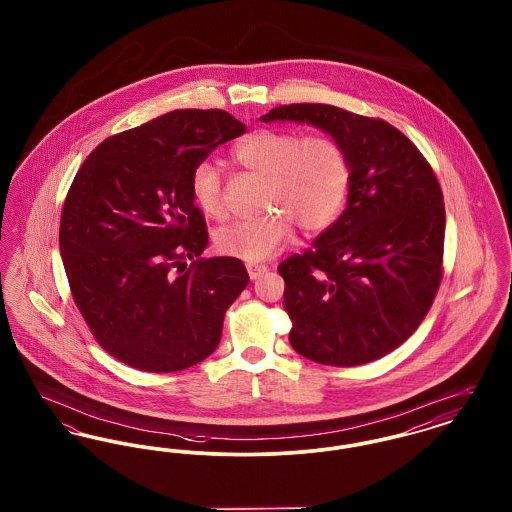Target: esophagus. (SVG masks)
<instances>
[{
  "mask_svg": "<svg viewBox=\"0 0 512 512\" xmlns=\"http://www.w3.org/2000/svg\"><path fill=\"white\" fill-rule=\"evenodd\" d=\"M265 272H267L265 265H253V263L247 265V274H249L251 280H257V278H259L261 274H265Z\"/></svg>",
  "mask_w": 512,
  "mask_h": 512,
  "instance_id": "1",
  "label": "esophagus"
}]
</instances>
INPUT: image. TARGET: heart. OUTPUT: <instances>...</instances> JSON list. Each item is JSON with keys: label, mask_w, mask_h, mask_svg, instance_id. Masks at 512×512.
<instances>
[{"label": "heart", "mask_w": 512, "mask_h": 512, "mask_svg": "<svg viewBox=\"0 0 512 512\" xmlns=\"http://www.w3.org/2000/svg\"><path fill=\"white\" fill-rule=\"evenodd\" d=\"M236 164L267 180L263 209L255 220H236L216 230L220 253L261 263L288 247L296 224L315 234L329 228L346 201L350 166L342 145L331 135H307L284 129H257L234 147ZM189 189L207 218L222 220L226 201L218 168L203 160L193 168Z\"/></svg>", "instance_id": "heart-1"}]
</instances>
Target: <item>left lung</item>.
<instances>
[{"mask_svg":"<svg viewBox=\"0 0 512 512\" xmlns=\"http://www.w3.org/2000/svg\"><path fill=\"white\" fill-rule=\"evenodd\" d=\"M261 121L323 129L350 166L344 212L278 265L292 348L336 367L391 354L420 327L443 276L445 203L433 168L391 123L329 104L278 106Z\"/></svg>","mask_w":512,"mask_h":512,"instance_id":"8db88e82","label":"left lung"}]
</instances>
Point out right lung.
Listing matches in <instances>:
<instances>
[{
    "instance_id": "obj_1",
    "label": "right lung",
    "mask_w": 512,
    "mask_h": 512,
    "mask_svg": "<svg viewBox=\"0 0 512 512\" xmlns=\"http://www.w3.org/2000/svg\"><path fill=\"white\" fill-rule=\"evenodd\" d=\"M243 133L224 110H176L102 141L69 187L60 222L69 288L96 342L129 367L181 371L220 342L249 274L236 257H201L209 232L189 180Z\"/></svg>"
}]
</instances>
